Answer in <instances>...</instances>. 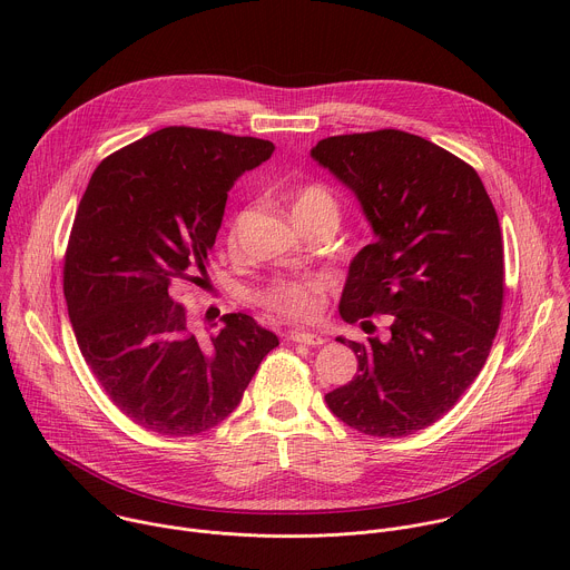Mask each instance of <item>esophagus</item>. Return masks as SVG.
<instances>
[{"label": "esophagus", "instance_id": "34e87169", "mask_svg": "<svg viewBox=\"0 0 570 570\" xmlns=\"http://www.w3.org/2000/svg\"><path fill=\"white\" fill-rule=\"evenodd\" d=\"M288 338H291L293 343H302V345H308V347H320L322 343H327L322 336H317V334H313V332H304V330L291 332Z\"/></svg>", "mask_w": 570, "mask_h": 570}]
</instances>
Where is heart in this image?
Instances as JSON below:
<instances>
[{"instance_id":"obj_1","label":"heart","mask_w":570,"mask_h":570,"mask_svg":"<svg viewBox=\"0 0 570 570\" xmlns=\"http://www.w3.org/2000/svg\"><path fill=\"white\" fill-rule=\"evenodd\" d=\"M336 214V200L327 189H322L317 185L302 187L293 200V214L295 218L311 216V214ZM236 225L229 232V246L236 248ZM332 286L330 277H308V279H288V282H277L264 293V304L286 317L295 320H308L315 317L322 308L324 295H327Z\"/></svg>"}]
</instances>
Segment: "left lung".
<instances>
[{"mask_svg": "<svg viewBox=\"0 0 570 570\" xmlns=\"http://www.w3.org/2000/svg\"><path fill=\"white\" fill-rule=\"evenodd\" d=\"M311 157L356 196L374 234L350 264L341 317H390L385 338H336L358 372L324 401L358 433L413 435L453 409L490 356L503 306L497 209L469 165L411 132L327 137Z\"/></svg>", "mask_w": 570, "mask_h": 570, "instance_id": "obj_1", "label": "left lung"}]
</instances>
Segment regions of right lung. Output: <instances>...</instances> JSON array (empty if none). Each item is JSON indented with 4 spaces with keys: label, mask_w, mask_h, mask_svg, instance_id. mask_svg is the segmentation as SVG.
I'll use <instances>...</instances> for the list:
<instances>
[{
    "label": "right lung",
    "mask_w": 570,
    "mask_h": 570,
    "mask_svg": "<svg viewBox=\"0 0 570 570\" xmlns=\"http://www.w3.org/2000/svg\"><path fill=\"white\" fill-rule=\"evenodd\" d=\"M268 139L161 128L106 157L78 205L65 299L86 363L117 409L146 431L187 438L240 403L277 336L223 315L200 338L171 293L209 279L227 191L273 155Z\"/></svg>",
    "instance_id": "right-lung-1"
}]
</instances>
